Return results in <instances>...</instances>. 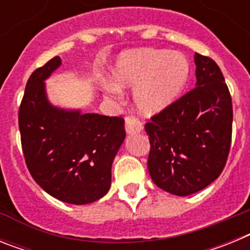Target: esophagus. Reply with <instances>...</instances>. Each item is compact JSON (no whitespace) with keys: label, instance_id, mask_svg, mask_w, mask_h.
I'll return each mask as SVG.
<instances>
[{"label":"esophagus","instance_id":"1","mask_svg":"<svg viewBox=\"0 0 250 250\" xmlns=\"http://www.w3.org/2000/svg\"><path fill=\"white\" fill-rule=\"evenodd\" d=\"M125 130L127 134H135V132H140L143 130V124L134 115H129L125 118Z\"/></svg>","mask_w":250,"mask_h":250}]
</instances>
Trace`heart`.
I'll return each mask as SVG.
<instances>
[{
	"instance_id": "heart-1",
	"label": "heart",
	"mask_w": 250,
	"mask_h": 250,
	"mask_svg": "<svg viewBox=\"0 0 250 250\" xmlns=\"http://www.w3.org/2000/svg\"><path fill=\"white\" fill-rule=\"evenodd\" d=\"M120 86H136L135 105L143 114L152 115L167 107L182 91L189 76V63L183 55L165 50H139L125 54L114 71ZM107 91L119 94L114 83Z\"/></svg>"
}]
</instances>
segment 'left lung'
Listing matches in <instances>:
<instances>
[{"label":"left lung","mask_w":250,"mask_h":250,"mask_svg":"<svg viewBox=\"0 0 250 250\" xmlns=\"http://www.w3.org/2000/svg\"><path fill=\"white\" fill-rule=\"evenodd\" d=\"M196 85L145 124L147 169L160 189L179 196L202 190L222 174L231 143L233 105L213 59L195 52Z\"/></svg>","instance_id":"left-lung-1"}]
</instances>
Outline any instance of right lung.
<instances>
[{"mask_svg":"<svg viewBox=\"0 0 250 250\" xmlns=\"http://www.w3.org/2000/svg\"><path fill=\"white\" fill-rule=\"evenodd\" d=\"M60 65L61 59L52 57L26 83L19 109L22 151L28 171L46 193L68 204H89L109 191L125 120L51 105L43 81Z\"/></svg>","mask_w":250,"mask_h":250,"instance_id":"1","label":"right lung"}]
</instances>
